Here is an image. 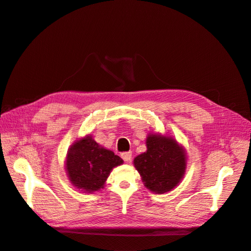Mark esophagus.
Returning <instances> with one entry per match:
<instances>
[{"label":"esophagus","instance_id":"obj_1","mask_svg":"<svg viewBox=\"0 0 251 251\" xmlns=\"http://www.w3.org/2000/svg\"><path fill=\"white\" fill-rule=\"evenodd\" d=\"M121 158H123L126 162L131 161L132 153H131V151H125V153H121Z\"/></svg>","mask_w":251,"mask_h":251}]
</instances>
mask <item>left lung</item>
Instances as JSON below:
<instances>
[{
	"label": "left lung",
	"instance_id": "1",
	"mask_svg": "<svg viewBox=\"0 0 251 251\" xmlns=\"http://www.w3.org/2000/svg\"><path fill=\"white\" fill-rule=\"evenodd\" d=\"M146 153L134 159V165L151 192L163 194L172 191L184 175V151L172 138L150 135Z\"/></svg>",
	"mask_w": 251,
	"mask_h": 251
}]
</instances>
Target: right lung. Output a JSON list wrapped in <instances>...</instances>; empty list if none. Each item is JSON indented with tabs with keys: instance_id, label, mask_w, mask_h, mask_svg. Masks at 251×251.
<instances>
[{
	"instance_id": "obj_1",
	"label": "right lung",
	"mask_w": 251,
	"mask_h": 251,
	"mask_svg": "<svg viewBox=\"0 0 251 251\" xmlns=\"http://www.w3.org/2000/svg\"><path fill=\"white\" fill-rule=\"evenodd\" d=\"M123 162L119 156L88 136L75 142L68 151L66 169L74 186L92 193L103 187L112 169Z\"/></svg>"
}]
</instances>
